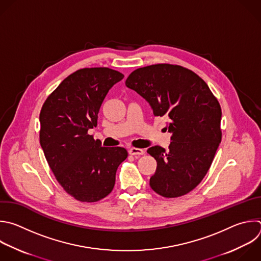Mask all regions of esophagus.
I'll return each instance as SVG.
<instances>
[{"mask_svg": "<svg viewBox=\"0 0 261 261\" xmlns=\"http://www.w3.org/2000/svg\"><path fill=\"white\" fill-rule=\"evenodd\" d=\"M129 153L131 155H141L144 153V150L141 149V148H135V147H132L129 149Z\"/></svg>", "mask_w": 261, "mask_h": 261, "instance_id": "34e87169", "label": "esophagus"}]
</instances>
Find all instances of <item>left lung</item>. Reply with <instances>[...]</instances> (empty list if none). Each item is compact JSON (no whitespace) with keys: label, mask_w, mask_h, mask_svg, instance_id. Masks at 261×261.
<instances>
[{"label":"left lung","mask_w":261,"mask_h":261,"mask_svg":"<svg viewBox=\"0 0 261 261\" xmlns=\"http://www.w3.org/2000/svg\"><path fill=\"white\" fill-rule=\"evenodd\" d=\"M151 107L154 117H165L172 133L169 149L155 145L147 152L156 161L149 186L165 198L193 191L205 177L221 141V108L206 82L180 65L159 63L132 71L126 80Z\"/></svg>","instance_id":"left-lung-1"}]
</instances>
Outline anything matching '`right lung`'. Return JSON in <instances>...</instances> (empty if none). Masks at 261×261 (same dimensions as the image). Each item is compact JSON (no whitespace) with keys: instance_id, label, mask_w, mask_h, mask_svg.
<instances>
[{"instance_id":"1","label":"right lung","mask_w":261,"mask_h":261,"mask_svg":"<svg viewBox=\"0 0 261 261\" xmlns=\"http://www.w3.org/2000/svg\"><path fill=\"white\" fill-rule=\"evenodd\" d=\"M124 74L109 67H86L65 77L40 113V143L55 178L80 202H97L111 194L124 147H105L88 133L97 126L100 107Z\"/></svg>"}]
</instances>
